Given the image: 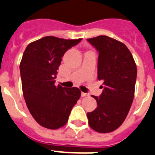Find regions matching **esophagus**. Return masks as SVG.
<instances>
[{
    "label": "esophagus",
    "mask_w": 155,
    "mask_h": 155,
    "mask_svg": "<svg viewBox=\"0 0 155 155\" xmlns=\"http://www.w3.org/2000/svg\"><path fill=\"white\" fill-rule=\"evenodd\" d=\"M81 96H82V97H87V96H89V94H87V93L82 92V93H81Z\"/></svg>",
    "instance_id": "esophagus-1"
}]
</instances>
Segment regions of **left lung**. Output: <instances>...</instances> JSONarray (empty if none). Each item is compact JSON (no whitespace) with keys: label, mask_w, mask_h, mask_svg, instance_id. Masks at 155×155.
Returning <instances> with one entry per match:
<instances>
[{"label":"left lung","mask_w":155,"mask_h":155,"mask_svg":"<svg viewBox=\"0 0 155 155\" xmlns=\"http://www.w3.org/2000/svg\"><path fill=\"white\" fill-rule=\"evenodd\" d=\"M99 53L97 79L103 82L101 96H92L97 107L87 113L88 123L98 133H110L124 122L134 101L137 69L130 50L107 36L87 39Z\"/></svg>","instance_id":"obj_1"}]
</instances>
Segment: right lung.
Returning a JSON list of instances; mask_svg holds the SVG:
<instances>
[{"mask_svg":"<svg viewBox=\"0 0 155 155\" xmlns=\"http://www.w3.org/2000/svg\"><path fill=\"white\" fill-rule=\"evenodd\" d=\"M81 40L48 36L30 43L24 51L20 62L22 93L29 112L43 127L64 126L81 96L77 87L54 85L61 58Z\"/></svg>","mask_w":155,"mask_h":155,"instance_id":"right-lung-1","label":"right lung"}]
</instances>
